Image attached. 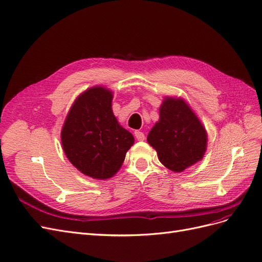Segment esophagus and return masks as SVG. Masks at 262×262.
<instances>
[{"label": "esophagus", "mask_w": 262, "mask_h": 262, "mask_svg": "<svg viewBox=\"0 0 262 262\" xmlns=\"http://www.w3.org/2000/svg\"><path fill=\"white\" fill-rule=\"evenodd\" d=\"M134 136H136V138H137L138 141H144V139H145L144 133L139 131V130H137L136 132H134Z\"/></svg>", "instance_id": "obj_1"}]
</instances>
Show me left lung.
<instances>
[{"mask_svg":"<svg viewBox=\"0 0 262 262\" xmlns=\"http://www.w3.org/2000/svg\"><path fill=\"white\" fill-rule=\"evenodd\" d=\"M147 142L166 168L181 172L202 160L208 133L185 99L165 96L160 119L148 132Z\"/></svg>","mask_w":262,"mask_h":262,"instance_id":"obj_1","label":"left lung"}]
</instances>
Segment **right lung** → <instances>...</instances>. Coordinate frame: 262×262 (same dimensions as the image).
Masks as SVG:
<instances>
[{"mask_svg":"<svg viewBox=\"0 0 262 262\" xmlns=\"http://www.w3.org/2000/svg\"><path fill=\"white\" fill-rule=\"evenodd\" d=\"M113 92L96 85L78 95L61 130L62 148L75 168L94 179L112 178L134 143L113 113Z\"/></svg>","mask_w":262,"mask_h":262,"instance_id":"right-lung-1","label":"right lung"}]
</instances>
